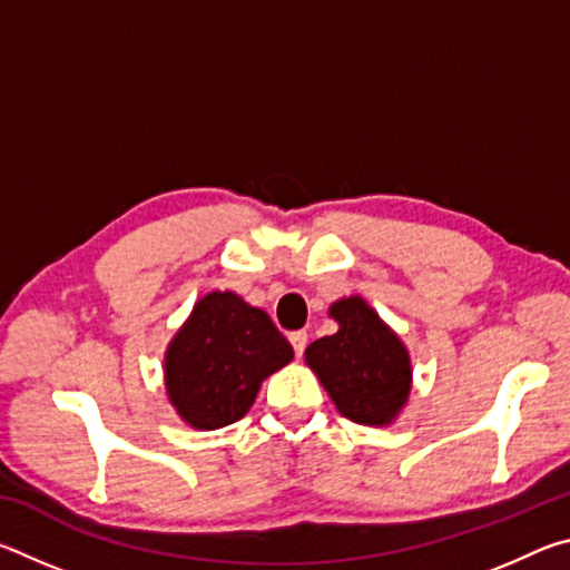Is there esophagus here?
Listing matches in <instances>:
<instances>
[{"label": "esophagus", "mask_w": 570, "mask_h": 570, "mask_svg": "<svg viewBox=\"0 0 570 570\" xmlns=\"http://www.w3.org/2000/svg\"><path fill=\"white\" fill-rule=\"evenodd\" d=\"M306 332H292L288 334V342H292V346H294V354L296 356H302L304 354V350H306Z\"/></svg>", "instance_id": "34e87169"}]
</instances>
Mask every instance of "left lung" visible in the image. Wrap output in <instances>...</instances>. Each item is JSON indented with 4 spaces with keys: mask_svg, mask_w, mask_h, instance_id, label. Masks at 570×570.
<instances>
[{
    "mask_svg": "<svg viewBox=\"0 0 570 570\" xmlns=\"http://www.w3.org/2000/svg\"><path fill=\"white\" fill-rule=\"evenodd\" d=\"M330 314L340 322V332L308 344L306 364L320 374L346 420L392 422L410 394L407 350L360 296L342 298Z\"/></svg>",
    "mask_w": 570,
    "mask_h": 570,
    "instance_id": "left-lung-1",
    "label": "left lung"
}]
</instances>
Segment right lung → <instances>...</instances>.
Instances as JSON below:
<instances>
[{
  "label": "right lung",
  "mask_w": 570,
  "mask_h": 570,
  "mask_svg": "<svg viewBox=\"0 0 570 570\" xmlns=\"http://www.w3.org/2000/svg\"><path fill=\"white\" fill-rule=\"evenodd\" d=\"M294 360L292 344L262 308L230 292L200 298L166 354L173 407L198 430L244 417L258 384Z\"/></svg>",
  "instance_id": "obj_1"
}]
</instances>
